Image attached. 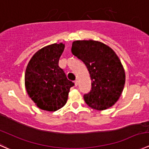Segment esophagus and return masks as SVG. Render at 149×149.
I'll use <instances>...</instances> for the list:
<instances>
[{"label":"esophagus","mask_w":149,"mask_h":149,"mask_svg":"<svg viewBox=\"0 0 149 149\" xmlns=\"http://www.w3.org/2000/svg\"><path fill=\"white\" fill-rule=\"evenodd\" d=\"M78 84H79V82H78V80H75L74 81V85H75V86H77Z\"/></svg>","instance_id":"obj_1"}]
</instances>
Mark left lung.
<instances>
[{"instance_id":"obj_1","label":"left lung","mask_w":149,"mask_h":149,"mask_svg":"<svg viewBox=\"0 0 149 149\" xmlns=\"http://www.w3.org/2000/svg\"><path fill=\"white\" fill-rule=\"evenodd\" d=\"M73 55L86 65L91 79V91L84 95L85 103L94 109H107L117 103L125 84L123 65L114 50L100 41L75 40Z\"/></svg>"}]
</instances>
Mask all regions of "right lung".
<instances>
[{
	"mask_svg": "<svg viewBox=\"0 0 149 149\" xmlns=\"http://www.w3.org/2000/svg\"><path fill=\"white\" fill-rule=\"evenodd\" d=\"M65 45L63 42L43 47L32 56L26 66L24 85L26 93L40 109L55 111L67 103L74 85L58 67Z\"/></svg>",
	"mask_w": 149,
	"mask_h": 149,
	"instance_id": "right-lung-1",
	"label": "right lung"
}]
</instances>
